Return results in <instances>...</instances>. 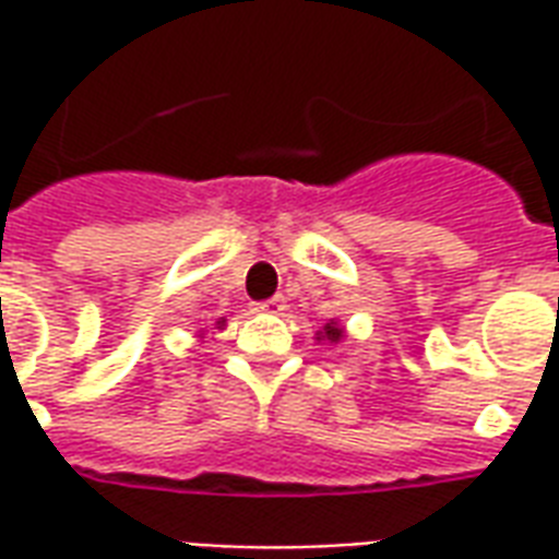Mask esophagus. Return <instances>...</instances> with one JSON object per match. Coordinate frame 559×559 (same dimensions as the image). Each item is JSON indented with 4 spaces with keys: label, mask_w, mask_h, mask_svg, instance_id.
<instances>
[{
    "label": "esophagus",
    "mask_w": 559,
    "mask_h": 559,
    "mask_svg": "<svg viewBox=\"0 0 559 559\" xmlns=\"http://www.w3.org/2000/svg\"><path fill=\"white\" fill-rule=\"evenodd\" d=\"M284 308H287V299H284V296H272L266 302L257 305V311H263V314H284Z\"/></svg>",
    "instance_id": "1"
}]
</instances>
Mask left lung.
Here are the masks:
<instances>
[{
  "instance_id": "left-lung-1",
  "label": "left lung",
  "mask_w": 559,
  "mask_h": 559,
  "mask_svg": "<svg viewBox=\"0 0 559 559\" xmlns=\"http://www.w3.org/2000/svg\"><path fill=\"white\" fill-rule=\"evenodd\" d=\"M344 338H347V329L341 326L338 320H329L326 326L317 332V341H329V344H341Z\"/></svg>"
}]
</instances>
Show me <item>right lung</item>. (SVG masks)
Masks as SVG:
<instances>
[{
  "instance_id": "1",
  "label": "right lung",
  "mask_w": 559,
  "mask_h": 559,
  "mask_svg": "<svg viewBox=\"0 0 559 559\" xmlns=\"http://www.w3.org/2000/svg\"><path fill=\"white\" fill-rule=\"evenodd\" d=\"M215 326L224 329V326H227V320H224V317H221V320H218V323H215ZM203 335H206V332H200V335H197V338H203Z\"/></svg>"
}]
</instances>
